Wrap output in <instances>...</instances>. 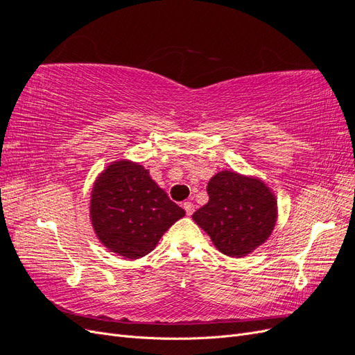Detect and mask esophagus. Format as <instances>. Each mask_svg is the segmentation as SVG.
<instances>
[{
	"instance_id": "esophagus-1",
	"label": "esophagus",
	"mask_w": 355,
	"mask_h": 355,
	"mask_svg": "<svg viewBox=\"0 0 355 355\" xmlns=\"http://www.w3.org/2000/svg\"><path fill=\"white\" fill-rule=\"evenodd\" d=\"M184 209H185V211H187L188 216H191V214L194 213V210H196L194 204H192L191 201H185V202H184Z\"/></svg>"
}]
</instances>
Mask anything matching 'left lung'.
<instances>
[{"label": "left lung", "mask_w": 355, "mask_h": 355, "mask_svg": "<svg viewBox=\"0 0 355 355\" xmlns=\"http://www.w3.org/2000/svg\"><path fill=\"white\" fill-rule=\"evenodd\" d=\"M209 202L194 214L223 254L243 257L263 244L277 222V200L261 179L219 171L207 185Z\"/></svg>", "instance_id": "1"}]
</instances>
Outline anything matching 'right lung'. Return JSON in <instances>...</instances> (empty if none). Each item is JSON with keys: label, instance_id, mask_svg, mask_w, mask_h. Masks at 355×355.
Here are the masks:
<instances>
[{"label": "right lung", "instance_id": "add662e5", "mask_svg": "<svg viewBox=\"0 0 355 355\" xmlns=\"http://www.w3.org/2000/svg\"><path fill=\"white\" fill-rule=\"evenodd\" d=\"M185 210L171 201L149 176L128 159L114 161L96 179L90 219L101 243L125 259L154 250L163 234Z\"/></svg>", "mask_w": 355, "mask_h": 355}]
</instances>
